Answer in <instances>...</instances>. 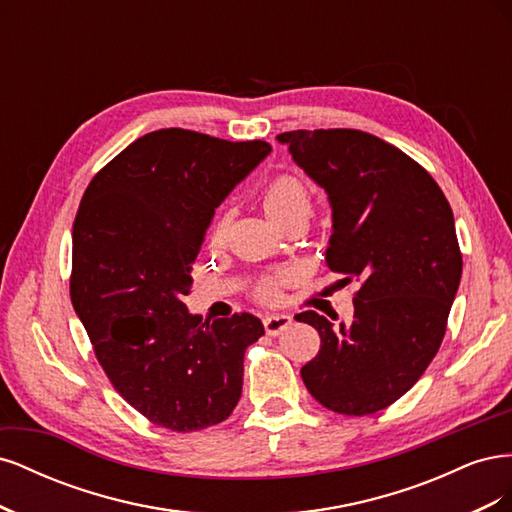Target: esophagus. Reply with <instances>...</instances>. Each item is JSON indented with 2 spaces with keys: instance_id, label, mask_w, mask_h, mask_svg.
Segmentation results:
<instances>
[{
  "instance_id": "34e87169",
  "label": "esophagus",
  "mask_w": 512,
  "mask_h": 512,
  "mask_svg": "<svg viewBox=\"0 0 512 512\" xmlns=\"http://www.w3.org/2000/svg\"><path fill=\"white\" fill-rule=\"evenodd\" d=\"M262 324H265V331L275 337L290 327L292 318L288 314H269L262 318Z\"/></svg>"
}]
</instances>
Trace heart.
Returning <instances> with one entry per match:
<instances>
[{
	"mask_svg": "<svg viewBox=\"0 0 512 512\" xmlns=\"http://www.w3.org/2000/svg\"><path fill=\"white\" fill-rule=\"evenodd\" d=\"M260 205L265 209L267 218L277 224L290 215H309L312 211V192H309L307 183L297 175H277L271 179L260 192ZM224 230V220L220 218L213 224V237H220ZM280 282L282 277H271L265 280L258 288V294L265 301H273L280 294Z\"/></svg>",
	"mask_w": 512,
	"mask_h": 512,
	"instance_id": "obj_1",
	"label": "heart"
}]
</instances>
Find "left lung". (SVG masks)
<instances>
[{"mask_svg": "<svg viewBox=\"0 0 512 512\" xmlns=\"http://www.w3.org/2000/svg\"><path fill=\"white\" fill-rule=\"evenodd\" d=\"M277 141L329 194V269L361 282L350 324L294 316L320 335L301 378L324 408L374 414L412 389L442 344L461 280L453 209L421 164L374 134L294 130Z\"/></svg>", "mask_w": 512, "mask_h": 512, "instance_id": "left-lung-1", "label": "left lung"}]
</instances>
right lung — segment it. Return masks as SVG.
I'll return each mask as SVG.
<instances>
[{
	"label": "right lung",
	"instance_id": "obj_1",
	"mask_svg": "<svg viewBox=\"0 0 512 512\" xmlns=\"http://www.w3.org/2000/svg\"><path fill=\"white\" fill-rule=\"evenodd\" d=\"M166 128L136 138L91 179L72 228L70 299L115 391L153 425L198 431L235 410L262 322H203L185 307L215 209L269 156Z\"/></svg>",
	"mask_w": 512,
	"mask_h": 512
}]
</instances>
